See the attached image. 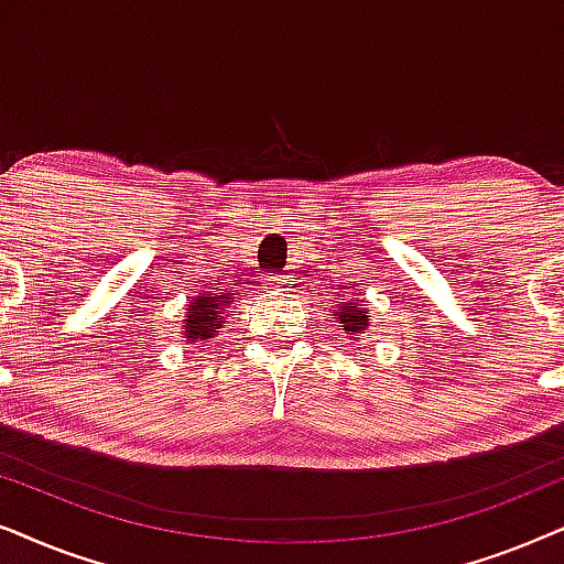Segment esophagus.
<instances>
[{"label":"esophagus","instance_id":"34e87169","mask_svg":"<svg viewBox=\"0 0 564 564\" xmlns=\"http://www.w3.org/2000/svg\"><path fill=\"white\" fill-rule=\"evenodd\" d=\"M265 286L278 291V294H289L291 281H289V275H268L265 278Z\"/></svg>","mask_w":564,"mask_h":564}]
</instances>
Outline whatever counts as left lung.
Returning <instances> with one entry per match:
<instances>
[{
  "label": "left lung",
  "instance_id": "obj_1",
  "mask_svg": "<svg viewBox=\"0 0 564 564\" xmlns=\"http://www.w3.org/2000/svg\"><path fill=\"white\" fill-rule=\"evenodd\" d=\"M333 319H340V327L348 335L364 333V329L369 327V310H366L364 304V294H345L340 302H337Z\"/></svg>",
  "mask_w": 564,
  "mask_h": 564
}]
</instances>
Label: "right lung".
I'll return each instance as SVG.
<instances>
[{"instance_id":"obj_1","label":"right lung","mask_w":564,"mask_h":564,"mask_svg":"<svg viewBox=\"0 0 564 564\" xmlns=\"http://www.w3.org/2000/svg\"><path fill=\"white\" fill-rule=\"evenodd\" d=\"M221 291L224 289L204 291V294L193 299L183 329L185 337H191V340H208V337H214V333H219L224 312H229L231 304V296L221 294Z\"/></svg>"}]
</instances>
